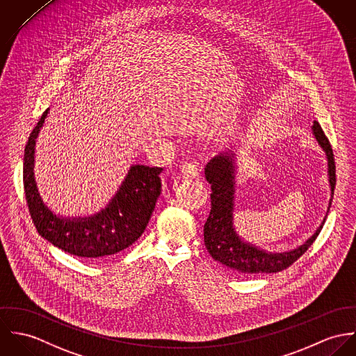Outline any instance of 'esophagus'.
Listing matches in <instances>:
<instances>
[{
	"instance_id": "esophagus-1",
	"label": "esophagus",
	"mask_w": 356,
	"mask_h": 356,
	"mask_svg": "<svg viewBox=\"0 0 356 356\" xmlns=\"http://www.w3.org/2000/svg\"><path fill=\"white\" fill-rule=\"evenodd\" d=\"M183 176L184 177H187V179H195L199 176V168H197V165L195 163H193V162H188V163H186L184 166H183Z\"/></svg>"
}]
</instances>
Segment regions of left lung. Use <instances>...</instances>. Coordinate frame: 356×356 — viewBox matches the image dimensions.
Instances as JSON below:
<instances>
[{
	"label": "left lung",
	"instance_id": "obj_1",
	"mask_svg": "<svg viewBox=\"0 0 356 356\" xmlns=\"http://www.w3.org/2000/svg\"><path fill=\"white\" fill-rule=\"evenodd\" d=\"M313 132L318 143L326 153L329 184L333 197L336 184V165L333 150L318 121H314L313 124ZM235 172L236 166L234 152H225L216 156L214 159H210L204 168L206 180L211 184V210L203 227L204 245L209 254L213 257V259L221 262L232 272L244 276L276 273L289 268L314 243L325 224V218L313 236L306 240L305 244L288 252H266L250 243L243 241L234 227ZM330 204L332 199L329 200L327 210L330 209Z\"/></svg>",
	"mask_w": 356,
	"mask_h": 356
}]
</instances>
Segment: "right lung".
<instances>
[{"instance_id":"right-lung-1","label":"right lung","mask_w":356,"mask_h":356,"mask_svg":"<svg viewBox=\"0 0 356 356\" xmlns=\"http://www.w3.org/2000/svg\"><path fill=\"white\" fill-rule=\"evenodd\" d=\"M47 112L40 116L24 149L23 183L33 222L40 236L71 255L95 259L118 254L145 232L161 194L162 168L132 165L118 194L94 216H56L40 197L34 176L35 142Z\"/></svg>"}]
</instances>
